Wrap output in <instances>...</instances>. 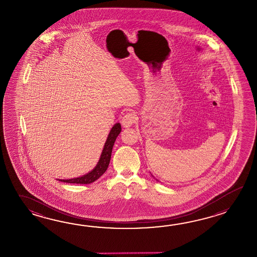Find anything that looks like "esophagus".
<instances>
[{
	"label": "esophagus",
	"instance_id": "obj_1",
	"mask_svg": "<svg viewBox=\"0 0 257 257\" xmlns=\"http://www.w3.org/2000/svg\"><path fill=\"white\" fill-rule=\"evenodd\" d=\"M135 120H136V115L133 112H127L126 114L123 115V117L121 119V123L123 126L128 127L135 122Z\"/></svg>",
	"mask_w": 257,
	"mask_h": 257
}]
</instances>
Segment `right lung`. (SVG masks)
Returning a JSON list of instances; mask_svg holds the SVG:
<instances>
[{"label":"right lung","instance_id":"right-lung-1","mask_svg":"<svg viewBox=\"0 0 257 257\" xmlns=\"http://www.w3.org/2000/svg\"><path fill=\"white\" fill-rule=\"evenodd\" d=\"M120 132V123H115L113 127L111 128L109 134L107 136L98 163L90 173L80 176V177H77V178H71V179H67V180L66 179H58V180L64 182V183H71V184H91L94 181L97 180L101 175H104V172L106 171L108 165H109L112 149L114 146L116 137L119 135Z\"/></svg>","mask_w":257,"mask_h":257}]
</instances>
